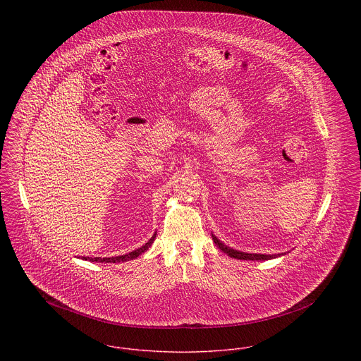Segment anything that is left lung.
<instances>
[{"instance_id": "left-lung-1", "label": "left lung", "mask_w": 361, "mask_h": 361, "mask_svg": "<svg viewBox=\"0 0 361 361\" xmlns=\"http://www.w3.org/2000/svg\"><path fill=\"white\" fill-rule=\"evenodd\" d=\"M212 236V240H214V243L224 252V253H226L229 257L238 258V259H271V258L279 257V256H283V253L282 255H252V253H243V252H238V250H233V249H231V247H228V246H225L224 243H221L214 235H211Z\"/></svg>"}]
</instances>
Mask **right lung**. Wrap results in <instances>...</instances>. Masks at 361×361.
<instances>
[{
    "label": "right lung",
    "instance_id": "right-lung-1",
    "mask_svg": "<svg viewBox=\"0 0 361 361\" xmlns=\"http://www.w3.org/2000/svg\"><path fill=\"white\" fill-rule=\"evenodd\" d=\"M155 236H157V233L153 235V238L145 245V246H142L140 249H137V250H135V252H130V253H128V255H123V256H118V257H87L85 258V259H89V261H93V262H121V261H128V259H133V258L139 257L142 253H145L146 250H149V247L153 245V242H154Z\"/></svg>",
    "mask_w": 361,
    "mask_h": 361
}]
</instances>
